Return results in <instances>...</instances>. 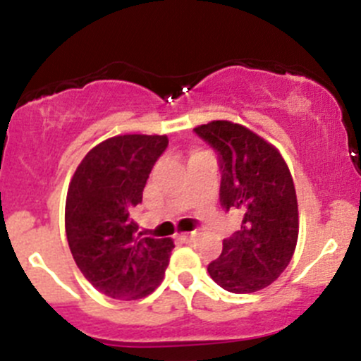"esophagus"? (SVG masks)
<instances>
[{"mask_svg": "<svg viewBox=\"0 0 361 361\" xmlns=\"http://www.w3.org/2000/svg\"><path fill=\"white\" fill-rule=\"evenodd\" d=\"M195 238V232H181V234H178V239L183 243H188L192 241V239Z\"/></svg>", "mask_w": 361, "mask_h": 361, "instance_id": "obj_1", "label": "esophagus"}]
</instances>
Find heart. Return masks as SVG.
<instances>
[{"mask_svg":"<svg viewBox=\"0 0 361 361\" xmlns=\"http://www.w3.org/2000/svg\"><path fill=\"white\" fill-rule=\"evenodd\" d=\"M197 154H201V152H197ZM197 154H195V155H197Z\"/></svg>","mask_w":361,"mask_h":361,"instance_id":"1","label":"heart"}]
</instances>
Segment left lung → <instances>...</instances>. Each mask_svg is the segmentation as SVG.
I'll list each match as a JSON object with an SVG mask.
<instances>
[{"label": "left lung", "instance_id": "obj_1", "mask_svg": "<svg viewBox=\"0 0 361 361\" xmlns=\"http://www.w3.org/2000/svg\"><path fill=\"white\" fill-rule=\"evenodd\" d=\"M194 130L218 152L221 206L243 218L241 231L224 239L221 255L207 272L232 293L267 288L290 264L298 239L297 194L288 166L274 145L241 123L213 120Z\"/></svg>", "mask_w": 361, "mask_h": 361}]
</instances>
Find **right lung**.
I'll return each mask as SVG.
<instances>
[{"mask_svg": "<svg viewBox=\"0 0 361 361\" xmlns=\"http://www.w3.org/2000/svg\"><path fill=\"white\" fill-rule=\"evenodd\" d=\"M167 143L159 134L113 136L83 157L69 181L64 211L69 250L87 281L111 298L147 297L169 264L173 239L141 238L130 218Z\"/></svg>", "mask_w": 361, "mask_h": 361, "instance_id": "add662e5", "label": "right lung"}]
</instances>
